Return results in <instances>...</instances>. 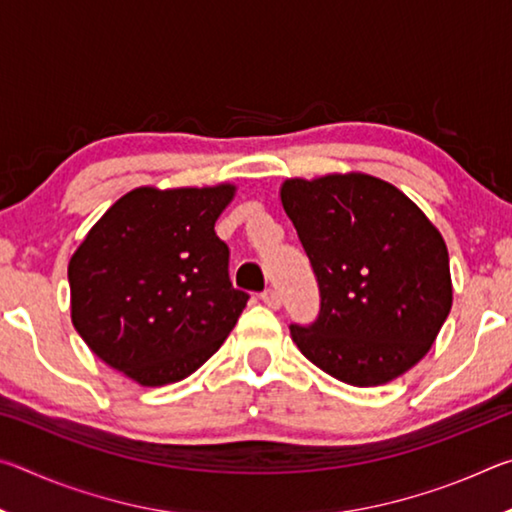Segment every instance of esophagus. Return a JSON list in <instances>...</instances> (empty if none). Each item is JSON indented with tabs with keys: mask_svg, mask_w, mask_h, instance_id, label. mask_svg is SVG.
Wrapping results in <instances>:
<instances>
[{
	"mask_svg": "<svg viewBox=\"0 0 512 512\" xmlns=\"http://www.w3.org/2000/svg\"><path fill=\"white\" fill-rule=\"evenodd\" d=\"M259 298H262L264 305H266V307H271V309H277V307H280V302H282L280 293H277L275 289H266Z\"/></svg>",
	"mask_w": 512,
	"mask_h": 512,
	"instance_id": "esophagus-1",
	"label": "esophagus"
}]
</instances>
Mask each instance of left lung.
<instances>
[{
	"instance_id": "left-lung-1",
	"label": "left lung",
	"mask_w": 512,
	"mask_h": 512,
	"mask_svg": "<svg viewBox=\"0 0 512 512\" xmlns=\"http://www.w3.org/2000/svg\"><path fill=\"white\" fill-rule=\"evenodd\" d=\"M284 212L314 268L320 311L291 325L300 352L350 386L413 368L452 309L445 239L409 196L368 173L289 178Z\"/></svg>"
}]
</instances>
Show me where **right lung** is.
Masks as SVG:
<instances>
[{
  "label": "right lung",
  "instance_id": "add662e5",
  "mask_svg": "<svg viewBox=\"0 0 512 512\" xmlns=\"http://www.w3.org/2000/svg\"><path fill=\"white\" fill-rule=\"evenodd\" d=\"M235 189L137 187L92 225L67 266L72 323L110 368L173 384L228 339L248 293L232 287L214 223Z\"/></svg>",
  "mask_w": 512,
  "mask_h": 512
}]
</instances>
